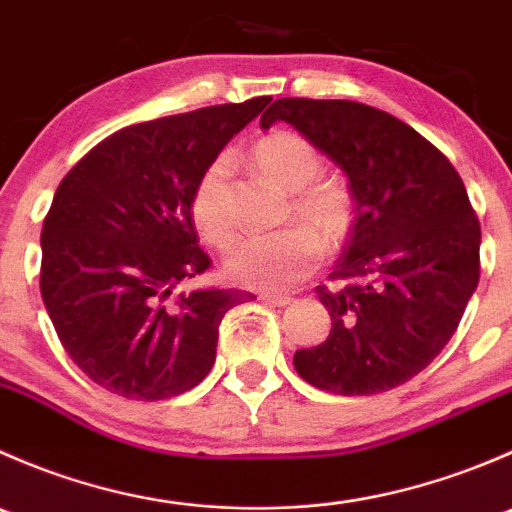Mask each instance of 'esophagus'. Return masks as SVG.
<instances>
[{
    "instance_id": "esophagus-1",
    "label": "esophagus",
    "mask_w": 512,
    "mask_h": 512,
    "mask_svg": "<svg viewBox=\"0 0 512 512\" xmlns=\"http://www.w3.org/2000/svg\"><path fill=\"white\" fill-rule=\"evenodd\" d=\"M260 299L265 304H272V307H287V304L292 302V297H289V294H270V292L260 294Z\"/></svg>"
}]
</instances>
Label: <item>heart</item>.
Here are the masks:
<instances>
[{
  "label": "heart",
  "instance_id": "obj_1",
  "mask_svg": "<svg viewBox=\"0 0 512 512\" xmlns=\"http://www.w3.org/2000/svg\"><path fill=\"white\" fill-rule=\"evenodd\" d=\"M250 156L267 178L292 193L289 218L302 220L307 227L247 237L232 247L225 270L235 285L275 292L312 275L322 260V242L329 250L347 242L354 230L356 203L347 185L322 178L327 170L324 156L314 143L297 133H267L252 146ZM225 175V160L210 163L195 183L190 198L195 227L215 247H225L235 235V225L227 210Z\"/></svg>",
  "mask_w": 512,
  "mask_h": 512
}]
</instances>
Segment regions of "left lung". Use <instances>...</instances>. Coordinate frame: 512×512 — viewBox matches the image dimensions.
<instances>
[{"label":"left lung","instance_id":"8db88e82","mask_svg":"<svg viewBox=\"0 0 512 512\" xmlns=\"http://www.w3.org/2000/svg\"><path fill=\"white\" fill-rule=\"evenodd\" d=\"M285 121L347 173L356 220L329 280L327 342L294 354L312 386L342 396L396 389L458 329L480 277V223L461 175L409 123L356 101L277 98Z\"/></svg>","mask_w":512,"mask_h":512}]
</instances>
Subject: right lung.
<instances>
[{
  "instance_id": "obj_1",
  "label": "right lung",
  "mask_w": 512,
  "mask_h": 512,
  "mask_svg": "<svg viewBox=\"0 0 512 512\" xmlns=\"http://www.w3.org/2000/svg\"><path fill=\"white\" fill-rule=\"evenodd\" d=\"M270 96L116 131L66 173L41 230V299L66 354L106 391L160 401L210 374L240 289L178 285L203 275L190 198L203 170Z\"/></svg>"
}]
</instances>
